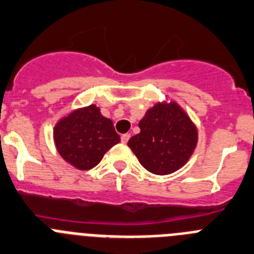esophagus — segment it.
<instances>
[{"mask_svg": "<svg viewBox=\"0 0 254 254\" xmlns=\"http://www.w3.org/2000/svg\"><path fill=\"white\" fill-rule=\"evenodd\" d=\"M130 139V134H123L122 135V141L123 143H127V140Z\"/></svg>", "mask_w": 254, "mask_h": 254, "instance_id": "obj_1", "label": "esophagus"}]
</instances>
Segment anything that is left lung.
I'll use <instances>...</instances> for the list:
<instances>
[{"label": "left lung", "mask_w": 254, "mask_h": 254, "mask_svg": "<svg viewBox=\"0 0 254 254\" xmlns=\"http://www.w3.org/2000/svg\"><path fill=\"white\" fill-rule=\"evenodd\" d=\"M140 132L127 145L141 166L164 176L184 167L197 144V127L175 101L158 102L139 122Z\"/></svg>", "instance_id": "8db88e82"}]
</instances>
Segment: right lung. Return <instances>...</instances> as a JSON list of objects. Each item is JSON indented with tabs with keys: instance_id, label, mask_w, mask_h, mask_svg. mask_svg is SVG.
I'll return each instance as SVG.
<instances>
[{
	"instance_id": "obj_1",
	"label": "right lung",
	"mask_w": 254,
	"mask_h": 254,
	"mask_svg": "<svg viewBox=\"0 0 254 254\" xmlns=\"http://www.w3.org/2000/svg\"><path fill=\"white\" fill-rule=\"evenodd\" d=\"M53 134L62 158L81 171L97 166L105 153L120 141L113 122L102 116L96 105L77 109L62 118Z\"/></svg>"
}]
</instances>
